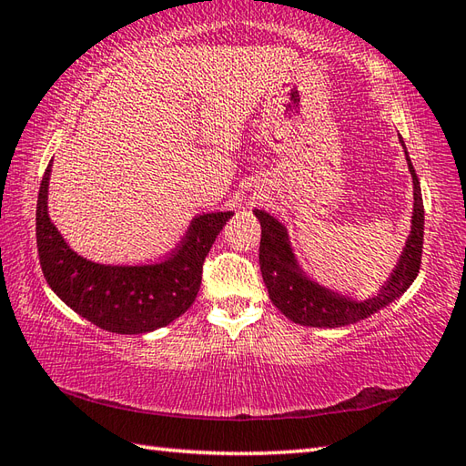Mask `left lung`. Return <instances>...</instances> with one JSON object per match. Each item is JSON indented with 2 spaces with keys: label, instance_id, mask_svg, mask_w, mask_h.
I'll return each mask as SVG.
<instances>
[{
  "label": "left lung",
  "instance_id": "obj_1",
  "mask_svg": "<svg viewBox=\"0 0 466 466\" xmlns=\"http://www.w3.org/2000/svg\"><path fill=\"white\" fill-rule=\"evenodd\" d=\"M404 147V142H402ZM407 152V150H404ZM409 170L414 184V210L410 236L404 246L397 268L392 270L389 282L382 286L376 296L364 300H352L349 296H340L324 286L306 279L296 262L286 228L274 216L264 210H254L262 226L260 238V270L270 300L274 302L286 319L302 326H316V329H334L369 319L379 312L400 294L407 292L409 286L417 279L422 258V238H424V206L419 176L414 172L412 162L407 152Z\"/></svg>",
  "mask_w": 466,
  "mask_h": 466
}]
</instances>
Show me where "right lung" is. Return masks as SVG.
<instances>
[{"label": "right lung", "instance_id": "add662e5", "mask_svg": "<svg viewBox=\"0 0 466 466\" xmlns=\"http://www.w3.org/2000/svg\"><path fill=\"white\" fill-rule=\"evenodd\" d=\"M52 164L39 186L35 238L42 272L59 299L107 332L144 334L182 316L202 284L204 258L232 212L196 216L170 258L146 266H106L77 256L47 216Z\"/></svg>", "mask_w": 466, "mask_h": 466}]
</instances>
